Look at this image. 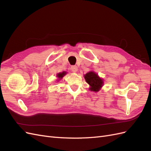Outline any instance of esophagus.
<instances>
[{"label":"esophagus","mask_w":151,"mask_h":151,"mask_svg":"<svg viewBox=\"0 0 151 151\" xmlns=\"http://www.w3.org/2000/svg\"><path fill=\"white\" fill-rule=\"evenodd\" d=\"M77 67L76 66V65H72V66H71V68H70V69H71V70H72V72H76L77 71Z\"/></svg>","instance_id":"esophagus-1"}]
</instances>
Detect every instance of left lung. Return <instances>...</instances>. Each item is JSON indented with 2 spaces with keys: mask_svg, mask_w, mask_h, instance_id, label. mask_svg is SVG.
Instances as JSON below:
<instances>
[{
  "mask_svg": "<svg viewBox=\"0 0 151 151\" xmlns=\"http://www.w3.org/2000/svg\"><path fill=\"white\" fill-rule=\"evenodd\" d=\"M84 76L86 83L90 86L89 90L91 91L98 92L103 86V80L94 72L91 71Z\"/></svg>",
  "mask_w": 151,
  "mask_h": 151,
  "instance_id": "1",
  "label": "left lung"
}]
</instances>
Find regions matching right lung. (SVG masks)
<instances>
[{
	"label": "right lung",
	"instance_id": "add662e5",
	"mask_svg": "<svg viewBox=\"0 0 151 151\" xmlns=\"http://www.w3.org/2000/svg\"><path fill=\"white\" fill-rule=\"evenodd\" d=\"M66 73H67L66 72H62V73H58V74H57V77L58 78V81L59 80H60V79L62 78V77L66 74Z\"/></svg>",
	"mask_w": 151,
	"mask_h": 151
}]
</instances>
